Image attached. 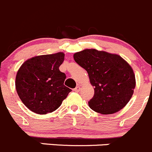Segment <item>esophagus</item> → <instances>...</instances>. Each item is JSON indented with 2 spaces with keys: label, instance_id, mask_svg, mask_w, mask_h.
<instances>
[{
  "label": "esophagus",
  "instance_id": "1",
  "mask_svg": "<svg viewBox=\"0 0 152 152\" xmlns=\"http://www.w3.org/2000/svg\"><path fill=\"white\" fill-rule=\"evenodd\" d=\"M80 90V87L79 86H76V87L74 89V91H75V92H78Z\"/></svg>",
  "mask_w": 152,
  "mask_h": 152
}]
</instances>
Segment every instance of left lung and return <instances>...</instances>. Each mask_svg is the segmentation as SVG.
I'll return each instance as SVG.
<instances>
[{"label": "left lung", "mask_w": 152, "mask_h": 152, "mask_svg": "<svg viewBox=\"0 0 152 152\" xmlns=\"http://www.w3.org/2000/svg\"><path fill=\"white\" fill-rule=\"evenodd\" d=\"M74 60L89 75L94 96L89 102L92 110L101 114L118 112L129 102L136 86L135 75L129 63L115 53L85 49Z\"/></svg>", "instance_id": "left-lung-1"}]
</instances>
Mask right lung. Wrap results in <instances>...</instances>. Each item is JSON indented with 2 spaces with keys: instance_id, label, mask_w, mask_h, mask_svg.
<instances>
[{
  "instance_id": "1",
  "label": "right lung",
  "mask_w": 152,
  "mask_h": 152,
  "mask_svg": "<svg viewBox=\"0 0 152 152\" xmlns=\"http://www.w3.org/2000/svg\"><path fill=\"white\" fill-rule=\"evenodd\" d=\"M64 58L63 52L36 56L18 70L16 92L32 112L42 115L56 110L72 91L64 85L66 75L59 69Z\"/></svg>"
}]
</instances>
